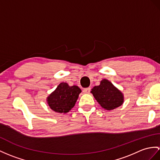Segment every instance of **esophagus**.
Returning a JSON list of instances; mask_svg holds the SVG:
<instances>
[{
    "mask_svg": "<svg viewBox=\"0 0 160 160\" xmlns=\"http://www.w3.org/2000/svg\"><path fill=\"white\" fill-rule=\"evenodd\" d=\"M90 90H91V88H85L83 89V93H89V92H90Z\"/></svg>",
    "mask_w": 160,
    "mask_h": 160,
    "instance_id": "obj_1",
    "label": "esophagus"
}]
</instances>
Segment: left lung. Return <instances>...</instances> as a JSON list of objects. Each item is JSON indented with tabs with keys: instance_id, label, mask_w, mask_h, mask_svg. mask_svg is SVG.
I'll use <instances>...</instances> for the list:
<instances>
[{
	"instance_id": "obj_1",
	"label": "left lung",
	"mask_w": 160,
	"mask_h": 160,
	"mask_svg": "<svg viewBox=\"0 0 160 160\" xmlns=\"http://www.w3.org/2000/svg\"><path fill=\"white\" fill-rule=\"evenodd\" d=\"M91 92L101 107L107 110L119 107L123 102L122 92L107 79L101 81L100 85L93 87Z\"/></svg>"
}]
</instances>
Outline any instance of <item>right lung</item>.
<instances>
[{
  "instance_id": "obj_1",
  "label": "right lung",
  "mask_w": 160,
  "mask_h": 160,
  "mask_svg": "<svg viewBox=\"0 0 160 160\" xmlns=\"http://www.w3.org/2000/svg\"><path fill=\"white\" fill-rule=\"evenodd\" d=\"M81 92V89L76 85L69 86L67 83H61L48 97L49 106L55 112L66 113L75 106Z\"/></svg>"
}]
</instances>
